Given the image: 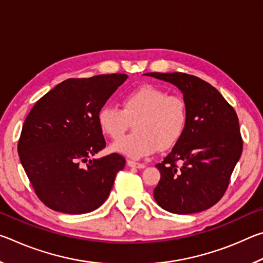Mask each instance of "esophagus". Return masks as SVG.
<instances>
[{
	"mask_svg": "<svg viewBox=\"0 0 263 263\" xmlns=\"http://www.w3.org/2000/svg\"><path fill=\"white\" fill-rule=\"evenodd\" d=\"M127 166L130 167H135V168H145V164L144 163H139V162H136V161H132V160H127Z\"/></svg>",
	"mask_w": 263,
	"mask_h": 263,
	"instance_id": "obj_1",
	"label": "esophagus"
}]
</instances>
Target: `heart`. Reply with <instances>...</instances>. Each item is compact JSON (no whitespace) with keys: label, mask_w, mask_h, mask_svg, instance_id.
I'll return each mask as SVG.
<instances>
[{"label":"heart","mask_w":263,"mask_h":263,"mask_svg":"<svg viewBox=\"0 0 263 263\" xmlns=\"http://www.w3.org/2000/svg\"><path fill=\"white\" fill-rule=\"evenodd\" d=\"M122 109L106 105L100 110L97 121L101 130L112 140L125 135L135 121L136 131L112 146L114 151L139 159L159 149L175 146L183 137L188 124V108L180 95L166 89L145 84L122 97Z\"/></svg>","instance_id":"heart-1"}]
</instances>
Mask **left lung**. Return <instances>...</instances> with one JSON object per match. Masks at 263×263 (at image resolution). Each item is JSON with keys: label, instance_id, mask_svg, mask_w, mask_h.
<instances>
[{"label": "left lung", "instance_id": "1", "mask_svg": "<svg viewBox=\"0 0 263 263\" xmlns=\"http://www.w3.org/2000/svg\"><path fill=\"white\" fill-rule=\"evenodd\" d=\"M183 92L188 124L162 162L154 199L164 210L189 215L206 210L224 196L242 152L239 119L210 83L185 73H146ZM177 162H180L178 166Z\"/></svg>", "mask_w": 263, "mask_h": 263}]
</instances>
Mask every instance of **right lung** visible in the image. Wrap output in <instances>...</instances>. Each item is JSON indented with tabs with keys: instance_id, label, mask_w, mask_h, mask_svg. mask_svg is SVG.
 I'll return each mask as SVG.
<instances>
[{
	"instance_id": "right-lung-1",
	"label": "right lung",
	"mask_w": 263,
	"mask_h": 263,
	"mask_svg": "<svg viewBox=\"0 0 263 263\" xmlns=\"http://www.w3.org/2000/svg\"><path fill=\"white\" fill-rule=\"evenodd\" d=\"M126 79L118 73L67 79L25 118L17 146L21 163L35 195L52 210L82 215L109 197L125 159L117 153L90 158L105 147L97 115Z\"/></svg>"
}]
</instances>
